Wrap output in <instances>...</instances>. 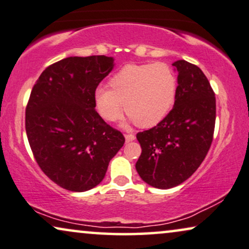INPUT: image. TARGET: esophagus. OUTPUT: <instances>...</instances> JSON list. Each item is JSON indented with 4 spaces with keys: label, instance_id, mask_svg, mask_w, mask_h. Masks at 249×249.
<instances>
[{
    "label": "esophagus",
    "instance_id": "obj_1",
    "mask_svg": "<svg viewBox=\"0 0 249 249\" xmlns=\"http://www.w3.org/2000/svg\"><path fill=\"white\" fill-rule=\"evenodd\" d=\"M134 140H135L134 134H125V141H126V142H131V141H134Z\"/></svg>",
    "mask_w": 249,
    "mask_h": 249
}]
</instances>
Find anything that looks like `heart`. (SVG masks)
I'll return each instance as SVG.
<instances>
[{
    "label": "heart",
    "instance_id": "obj_1",
    "mask_svg": "<svg viewBox=\"0 0 249 249\" xmlns=\"http://www.w3.org/2000/svg\"><path fill=\"white\" fill-rule=\"evenodd\" d=\"M109 86H99L94 91L99 115L108 122H117L125 106L130 121L147 128L160 123L173 108L178 79L164 62L130 64L112 76Z\"/></svg>",
    "mask_w": 249,
    "mask_h": 249
}]
</instances>
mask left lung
Instances as JSON below:
<instances>
[{
  "mask_svg": "<svg viewBox=\"0 0 249 249\" xmlns=\"http://www.w3.org/2000/svg\"><path fill=\"white\" fill-rule=\"evenodd\" d=\"M178 71L173 109L137 139L142 148L135 168L145 183L170 189L188 180L206 157L213 141L216 104L201 69L185 60L172 64Z\"/></svg>",
  "mask_w": 249,
  "mask_h": 249,
  "instance_id": "1",
  "label": "left lung"
}]
</instances>
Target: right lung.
Here are the masks:
<instances>
[{
    "label": "right lung",
    "instance_id": "right-lung-1",
    "mask_svg": "<svg viewBox=\"0 0 249 249\" xmlns=\"http://www.w3.org/2000/svg\"><path fill=\"white\" fill-rule=\"evenodd\" d=\"M106 55L69 57L49 66L33 88L26 133L38 166L69 191L104 180L125 139L95 110L94 91L114 68Z\"/></svg>",
    "mask_w": 249,
    "mask_h": 249
}]
</instances>
